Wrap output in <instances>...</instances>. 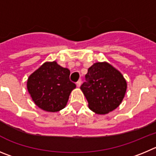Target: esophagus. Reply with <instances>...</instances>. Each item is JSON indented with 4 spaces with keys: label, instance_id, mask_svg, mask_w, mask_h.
I'll return each instance as SVG.
<instances>
[{
    "label": "esophagus",
    "instance_id": "1",
    "mask_svg": "<svg viewBox=\"0 0 156 156\" xmlns=\"http://www.w3.org/2000/svg\"><path fill=\"white\" fill-rule=\"evenodd\" d=\"M81 85V80H78V81H77V83H76V85L77 87H80V85Z\"/></svg>",
    "mask_w": 156,
    "mask_h": 156
}]
</instances>
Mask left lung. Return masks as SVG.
<instances>
[{"instance_id": "1", "label": "left lung", "mask_w": 156, "mask_h": 156, "mask_svg": "<svg viewBox=\"0 0 156 156\" xmlns=\"http://www.w3.org/2000/svg\"><path fill=\"white\" fill-rule=\"evenodd\" d=\"M85 80L81 89L92 111L106 114L120 106L127 90V81L111 64L95 63L88 69Z\"/></svg>"}]
</instances>
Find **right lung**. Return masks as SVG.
Segmentation results:
<instances>
[{
  "label": "right lung",
  "mask_w": 156,
  "mask_h": 156,
  "mask_svg": "<svg viewBox=\"0 0 156 156\" xmlns=\"http://www.w3.org/2000/svg\"><path fill=\"white\" fill-rule=\"evenodd\" d=\"M70 71L56 61L46 62L29 77L27 88L35 104L47 112H57L67 105L71 91Z\"/></svg>",
  "instance_id": "add662e5"
}]
</instances>
